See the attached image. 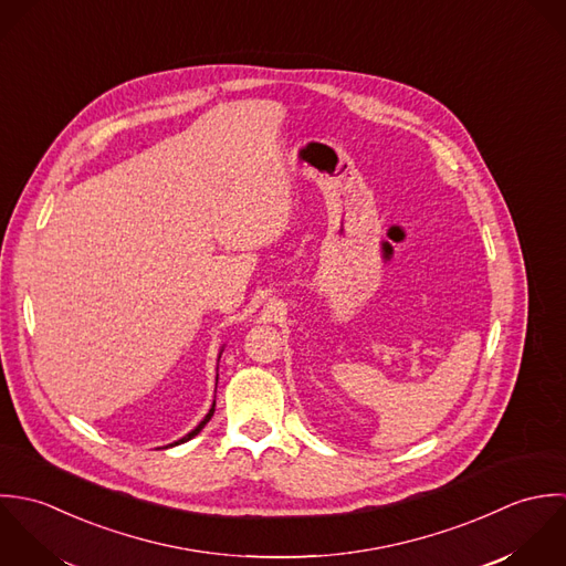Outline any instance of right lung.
I'll return each instance as SVG.
<instances>
[{
  "label": "right lung",
  "instance_id": "1",
  "mask_svg": "<svg viewBox=\"0 0 566 566\" xmlns=\"http://www.w3.org/2000/svg\"><path fill=\"white\" fill-rule=\"evenodd\" d=\"M214 407H217V405H212V409H210V413H208V416H206V418H203V420H201V424H199V427H197V429H195V431H190V433H188V436H186V438H181V440H179V442H175V444H184V442H188V440H192V438H195V436H197V433H199V431H201V429H203V427H206V424H208V422H210V420H212V416H214ZM175 444H170V447H175Z\"/></svg>",
  "mask_w": 566,
  "mask_h": 566
}]
</instances>
